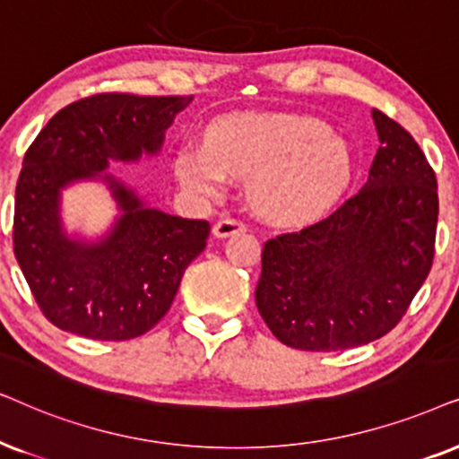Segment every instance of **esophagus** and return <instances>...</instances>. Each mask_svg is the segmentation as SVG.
I'll return each mask as SVG.
<instances>
[{
	"instance_id": "34e87169",
	"label": "esophagus",
	"mask_w": 459,
	"mask_h": 459,
	"mask_svg": "<svg viewBox=\"0 0 459 459\" xmlns=\"http://www.w3.org/2000/svg\"><path fill=\"white\" fill-rule=\"evenodd\" d=\"M243 230H246V224L235 218H222L213 224V235H216L218 239H226V237L243 233Z\"/></svg>"
}]
</instances>
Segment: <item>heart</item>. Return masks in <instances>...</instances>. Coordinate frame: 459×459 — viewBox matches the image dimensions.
Segmentation results:
<instances>
[{
  "label": "heart",
  "instance_id": "heart-1",
  "mask_svg": "<svg viewBox=\"0 0 459 459\" xmlns=\"http://www.w3.org/2000/svg\"><path fill=\"white\" fill-rule=\"evenodd\" d=\"M176 174L201 197H218L229 176L249 178V201L262 218L307 224L338 204L354 163L325 121L298 113H233L207 127L205 144L180 149Z\"/></svg>",
  "mask_w": 459,
  "mask_h": 459
}]
</instances>
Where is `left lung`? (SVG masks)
Segmentation results:
<instances>
[{"mask_svg":"<svg viewBox=\"0 0 459 459\" xmlns=\"http://www.w3.org/2000/svg\"><path fill=\"white\" fill-rule=\"evenodd\" d=\"M380 149L332 216L264 243L255 307L274 338L313 352L386 335L429 277L437 176L405 127L374 108Z\"/></svg>","mask_w":459,"mask_h":459,"instance_id":"1","label":"left lung"}]
</instances>
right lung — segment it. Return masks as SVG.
<instances>
[{"label":"right lung","instance_id":"add662e5","mask_svg":"<svg viewBox=\"0 0 459 459\" xmlns=\"http://www.w3.org/2000/svg\"><path fill=\"white\" fill-rule=\"evenodd\" d=\"M193 96L96 94L65 107L24 155L16 185L14 255L46 319L90 340H132L172 307L186 266L205 249V220L149 207L107 172L161 151ZM105 181L120 216L98 240L65 233L62 191Z\"/></svg>","mask_w":459,"mask_h":459}]
</instances>
